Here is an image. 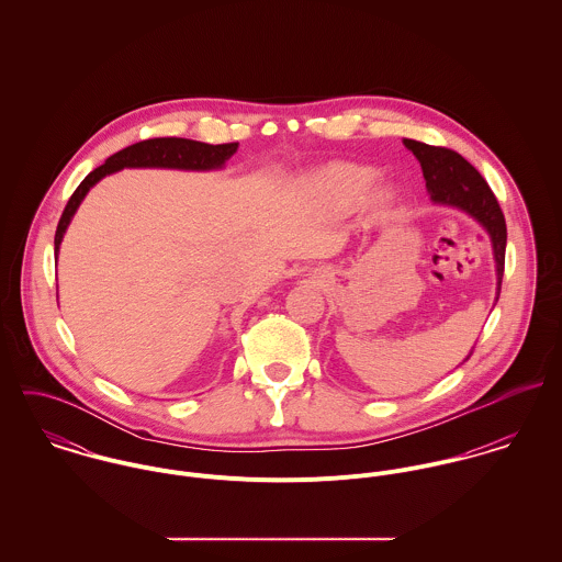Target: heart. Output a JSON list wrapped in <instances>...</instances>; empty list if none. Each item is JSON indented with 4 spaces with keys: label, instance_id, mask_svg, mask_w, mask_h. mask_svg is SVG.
<instances>
[{
    "label": "heart",
    "instance_id": "obj_1",
    "mask_svg": "<svg viewBox=\"0 0 562 562\" xmlns=\"http://www.w3.org/2000/svg\"><path fill=\"white\" fill-rule=\"evenodd\" d=\"M376 170L357 161H326L299 175L296 188L322 212L339 216L361 203V207L379 218L396 205V192L392 186L368 188Z\"/></svg>",
    "mask_w": 562,
    "mask_h": 562
}]
</instances>
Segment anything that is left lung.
I'll use <instances>...</instances> for the list:
<instances>
[{
	"mask_svg": "<svg viewBox=\"0 0 562 562\" xmlns=\"http://www.w3.org/2000/svg\"><path fill=\"white\" fill-rule=\"evenodd\" d=\"M402 145L419 161L432 205L463 212L465 216L476 221L484 229V234L488 236L493 261H495V303H497L499 285L504 277L506 223L491 188L482 179L481 172L457 151H450L443 147H430L426 143H417L411 138H404ZM470 355L463 361H468Z\"/></svg>",
	"mask_w": 562,
	"mask_h": 562,
	"instance_id": "1",
	"label": "left lung"
}]
</instances>
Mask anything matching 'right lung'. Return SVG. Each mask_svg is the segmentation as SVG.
<instances>
[{
    "label": "right lung",
    "instance_id": "obj_1",
    "mask_svg": "<svg viewBox=\"0 0 562 562\" xmlns=\"http://www.w3.org/2000/svg\"><path fill=\"white\" fill-rule=\"evenodd\" d=\"M238 143L232 145H207L199 140L188 138H151L136 143L127 149H121L119 154L110 156L99 168H94L90 175L78 186L74 196L69 199L63 218L56 229L54 250L56 259L60 252V244L65 240V234L80 210L81 201L94 188L103 177L119 172L123 168H170V170H192V172H210V170H223L227 160L236 154Z\"/></svg>",
    "mask_w": 562,
    "mask_h": 562
}]
</instances>
